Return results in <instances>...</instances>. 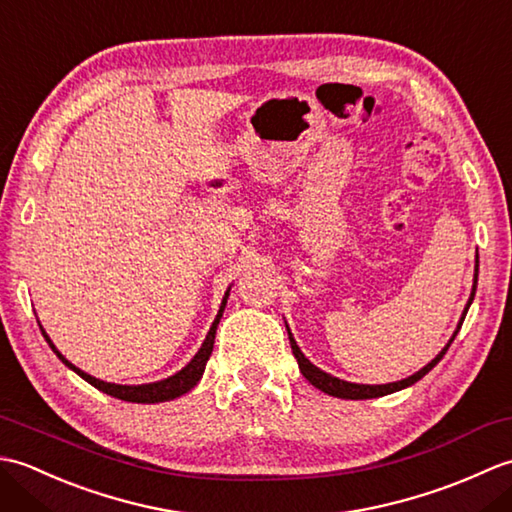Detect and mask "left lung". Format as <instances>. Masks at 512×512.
Segmentation results:
<instances>
[{"instance_id": "8db88e82", "label": "left lung", "mask_w": 512, "mask_h": 512, "mask_svg": "<svg viewBox=\"0 0 512 512\" xmlns=\"http://www.w3.org/2000/svg\"><path fill=\"white\" fill-rule=\"evenodd\" d=\"M477 266H480V262H475V284H477ZM473 297H475V286H473V292H471V299H469V303H466L464 317H466V312H469V306H471ZM464 317L460 319V325H458V330H455V334L460 332ZM455 334L451 336V341L447 343V347H444V350H442V352H440L436 358H433V361H431L427 367H422L420 372H416V374L409 376V378H405V380H398V383H389V385H356V383H347V380H341V378H336V376L325 374L323 369H319L317 365H312V363L308 361V358L303 356V352L299 350L297 341L292 339L290 330H288V339H290L292 354H295L297 363H299L301 374L306 376V380H310V383H312L314 387L321 389V391H325V394L336 396V398H347V400H365V398H378V396L394 394V391H398V389H405V387H409V385H413V383H418V380H420L424 374H429L431 369L440 363V358H442L444 354H447L449 345H451V343H453V339H455Z\"/></svg>"}]
</instances>
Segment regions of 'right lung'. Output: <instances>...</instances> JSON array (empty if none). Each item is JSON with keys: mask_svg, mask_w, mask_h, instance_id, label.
Here are the masks:
<instances>
[{"mask_svg": "<svg viewBox=\"0 0 512 512\" xmlns=\"http://www.w3.org/2000/svg\"><path fill=\"white\" fill-rule=\"evenodd\" d=\"M226 299H228V292H226L224 299H222L220 312H217V317H215V321L211 325L209 334H206V339H204L202 347L198 350V354L191 358V363L187 367H182L178 374H173V376H169L165 380H158V383H149V385H114V383H105V380H99V378H94L90 374H85V372H81L79 367H74L70 361H65V358L61 356V352L48 339V334L43 332V330L41 332H43V336H46V341L52 347V352L57 354L61 361L68 365L70 369H74V372L79 374L83 380H88L92 387L101 389V391H105V394H110V396H114L118 400H127V402H165V400H173V398H178L182 394H187L189 389H193L195 385H198V380L202 378V372H204V367H206V361H209V356L213 352L215 330H217V323H220V319H222Z\"/></svg>", "mask_w": 512, "mask_h": 512, "instance_id": "obj_1", "label": "right lung"}]
</instances>
